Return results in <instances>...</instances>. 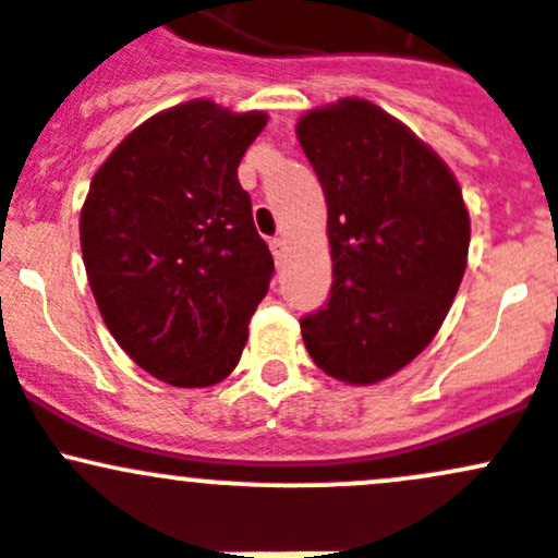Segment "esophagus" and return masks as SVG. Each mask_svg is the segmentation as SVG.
<instances>
[{
    "mask_svg": "<svg viewBox=\"0 0 558 558\" xmlns=\"http://www.w3.org/2000/svg\"><path fill=\"white\" fill-rule=\"evenodd\" d=\"M269 251H272L275 258H283V253H286V240H283V238H272V240H269Z\"/></svg>",
    "mask_w": 558,
    "mask_h": 558,
    "instance_id": "obj_1",
    "label": "esophagus"
}]
</instances>
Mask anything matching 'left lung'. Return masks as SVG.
<instances>
[{"label": "left lung", "instance_id": "left-lung-1", "mask_svg": "<svg viewBox=\"0 0 558 558\" xmlns=\"http://www.w3.org/2000/svg\"><path fill=\"white\" fill-rule=\"evenodd\" d=\"M296 137L326 196L331 294L302 318L326 375L369 386L432 342L459 291L470 213L453 172L402 121L348 97L305 112Z\"/></svg>", "mask_w": 558, "mask_h": 558}]
</instances>
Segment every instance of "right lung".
<instances>
[{
    "label": "right lung",
    "mask_w": 558,
    "mask_h": 558,
    "mask_svg": "<svg viewBox=\"0 0 558 558\" xmlns=\"http://www.w3.org/2000/svg\"><path fill=\"white\" fill-rule=\"evenodd\" d=\"M258 110L191 99L107 156L81 210V247L107 329L134 364L180 388L221 384L269 289L272 253L238 180Z\"/></svg>",
    "instance_id": "add662e5"
}]
</instances>
